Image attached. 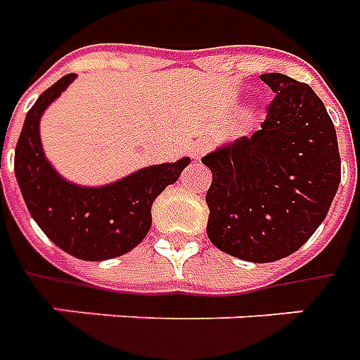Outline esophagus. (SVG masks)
Segmentation results:
<instances>
[{
	"mask_svg": "<svg viewBox=\"0 0 360 360\" xmlns=\"http://www.w3.org/2000/svg\"><path fill=\"white\" fill-rule=\"evenodd\" d=\"M209 151V143L207 141H198V143L192 147V157L195 160L201 159V155H205Z\"/></svg>",
	"mask_w": 360,
	"mask_h": 360,
	"instance_id": "34e87169",
	"label": "esophagus"
}]
</instances>
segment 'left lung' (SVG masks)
I'll return each instance as SVG.
<instances>
[{"instance_id":"obj_1","label":"left lung","mask_w":360,"mask_h":360,"mask_svg":"<svg viewBox=\"0 0 360 360\" xmlns=\"http://www.w3.org/2000/svg\"><path fill=\"white\" fill-rule=\"evenodd\" d=\"M275 98L252 137L209 153L207 236L217 248L267 264L297 252L330 211L341 180L338 135L318 94L266 73Z\"/></svg>"}]
</instances>
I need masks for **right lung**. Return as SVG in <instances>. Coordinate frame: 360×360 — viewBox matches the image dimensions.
Returning <instances> with one entry per match:
<instances>
[{"label": "right lung", "instance_id": "1", "mask_svg": "<svg viewBox=\"0 0 360 360\" xmlns=\"http://www.w3.org/2000/svg\"><path fill=\"white\" fill-rule=\"evenodd\" d=\"M73 79L75 73L63 75L32 104L15 147V176L29 213L56 246L79 259L103 262L143 240L151 229L153 201L168 184H174L190 159L147 167L103 188L65 182L46 160L38 124L48 104Z\"/></svg>", "mask_w": 360, "mask_h": 360}]
</instances>
